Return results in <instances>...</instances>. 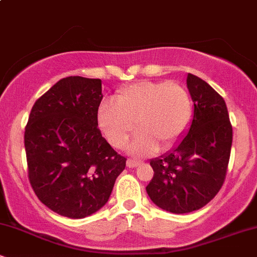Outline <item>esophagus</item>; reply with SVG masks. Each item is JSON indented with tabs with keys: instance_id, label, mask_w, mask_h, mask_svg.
I'll list each match as a JSON object with an SVG mask.
<instances>
[{
	"instance_id": "esophagus-1",
	"label": "esophagus",
	"mask_w": 257,
	"mask_h": 257,
	"mask_svg": "<svg viewBox=\"0 0 257 257\" xmlns=\"http://www.w3.org/2000/svg\"><path fill=\"white\" fill-rule=\"evenodd\" d=\"M141 163H143V162H141V161H137V159H128V161H126V166H128L129 168L139 167Z\"/></svg>"
}]
</instances>
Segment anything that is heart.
I'll return each mask as SVG.
<instances>
[{
	"label": "heart",
	"instance_id": "obj_1",
	"mask_svg": "<svg viewBox=\"0 0 257 257\" xmlns=\"http://www.w3.org/2000/svg\"><path fill=\"white\" fill-rule=\"evenodd\" d=\"M192 117L187 90L175 81H140L122 88L114 96V105L100 106L98 122L108 143L123 149L137 131L133 143L138 155L155 152L159 144L169 147L186 132Z\"/></svg>",
	"mask_w": 257,
	"mask_h": 257
}]
</instances>
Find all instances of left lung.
<instances>
[{
	"label": "left lung",
	"instance_id": "obj_1",
	"mask_svg": "<svg viewBox=\"0 0 257 257\" xmlns=\"http://www.w3.org/2000/svg\"><path fill=\"white\" fill-rule=\"evenodd\" d=\"M194 105L190 132L172 152L151 159L149 197L164 210L186 214L208 204L222 187L232 146V124L226 102L202 78L188 73Z\"/></svg>",
	"mask_w": 257,
	"mask_h": 257
}]
</instances>
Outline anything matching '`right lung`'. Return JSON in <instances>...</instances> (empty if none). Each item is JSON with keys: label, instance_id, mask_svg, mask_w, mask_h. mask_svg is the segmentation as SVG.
<instances>
[{"label": "right lung", "instance_id": "add662e5", "mask_svg": "<svg viewBox=\"0 0 257 257\" xmlns=\"http://www.w3.org/2000/svg\"><path fill=\"white\" fill-rule=\"evenodd\" d=\"M101 79L61 78L32 106L25 126L28 176L38 199L71 219L98 211L110 198L126 158L98 128Z\"/></svg>", "mask_w": 257, "mask_h": 257}]
</instances>
